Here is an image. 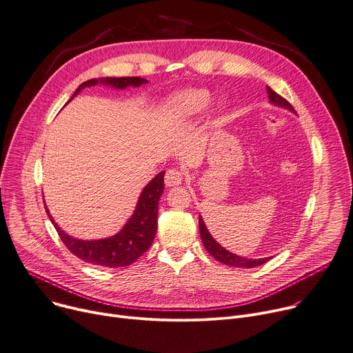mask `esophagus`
Here are the masks:
<instances>
[{
    "mask_svg": "<svg viewBox=\"0 0 353 353\" xmlns=\"http://www.w3.org/2000/svg\"><path fill=\"white\" fill-rule=\"evenodd\" d=\"M181 181H183V172L177 169L168 170L166 176H164V183H166L168 187H176L181 184Z\"/></svg>",
    "mask_w": 353,
    "mask_h": 353,
    "instance_id": "obj_1",
    "label": "esophagus"
}]
</instances>
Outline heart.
I'll use <instances>...</instances> for the list:
<instances>
[{
    "label": "heart",
    "instance_id": "obj_1",
    "mask_svg": "<svg viewBox=\"0 0 353 353\" xmlns=\"http://www.w3.org/2000/svg\"><path fill=\"white\" fill-rule=\"evenodd\" d=\"M211 102V93L207 89H183L179 90L168 99L164 105V112L168 113L172 121L192 119L194 116L201 114ZM225 102L223 99L216 102V109L221 110Z\"/></svg>",
    "mask_w": 353,
    "mask_h": 353
}]
</instances>
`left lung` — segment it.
Returning a JSON list of instances; mask_svg holds the SVG:
<instances>
[{"label": "left lung", "mask_w": 353, "mask_h": 353, "mask_svg": "<svg viewBox=\"0 0 353 353\" xmlns=\"http://www.w3.org/2000/svg\"><path fill=\"white\" fill-rule=\"evenodd\" d=\"M267 92H268V99L270 103L278 108L287 109L292 113H295L294 108L284 99L281 98L276 92H274L270 86H267ZM199 228H200V236L203 240V245L204 248L213 255L217 261H220L224 265H230V267H239V268H255L258 265H263L267 261H270L272 256H265V258H245L237 254H232L231 251L225 250L224 247H221L214 239L211 236L210 231L207 230L204 220L201 216H199Z\"/></svg>", "instance_id": "obj_1"}]
</instances>
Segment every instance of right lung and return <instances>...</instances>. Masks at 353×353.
Wrapping results in <instances>:
<instances>
[{"instance_id":"add662e5","label":"right lung","mask_w":353,"mask_h":353,"mask_svg":"<svg viewBox=\"0 0 353 353\" xmlns=\"http://www.w3.org/2000/svg\"><path fill=\"white\" fill-rule=\"evenodd\" d=\"M143 83H148L143 78H98L90 79L79 85L72 95L74 99L78 93L89 86L103 85L117 90L126 88H139ZM164 190V172H160L154 176L145 187L139 196L133 214L114 236L99 239V240H81L69 236L55 223L50 210L45 204L46 214H48L51 223L58 231L61 240L66 248L77 255L85 263L93 265H102L108 268L126 267L134 263L137 258L146 252L156 236L157 231V211L159 200Z\"/></svg>"}]
</instances>
